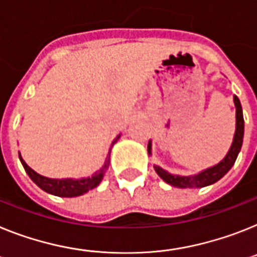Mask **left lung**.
I'll list each match as a JSON object with an SVG mask.
<instances>
[{
    "mask_svg": "<svg viewBox=\"0 0 257 257\" xmlns=\"http://www.w3.org/2000/svg\"><path fill=\"white\" fill-rule=\"evenodd\" d=\"M234 104H235V110H236V124H235V134H234L233 144L230 147L229 152L225 156V159L220 161L217 165L212 166L209 169H205L201 173L192 177H182V175H173L164 170L160 166L155 165L156 173L159 174L161 179L170 186L179 188H199V187H205V186L213 185L217 181H220L223 175L229 172L231 166L234 165L238 153L240 152L243 143V135H244V119H243V111H242V105L236 96H234ZM151 150H152V143H148V155H151Z\"/></svg>",
    "mask_w": 257,
    "mask_h": 257,
    "instance_id": "8db88e82",
    "label": "left lung"
}]
</instances>
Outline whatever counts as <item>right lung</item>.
<instances>
[{"instance_id": "1", "label": "right lung", "mask_w": 257, "mask_h": 257, "mask_svg": "<svg viewBox=\"0 0 257 257\" xmlns=\"http://www.w3.org/2000/svg\"><path fill=\"white\" fill-rule=\"evenodd\" d=\"M119 138V135L117 137V139L114 140L113 144L115 143ZM111 144V147H113ZM110 147V150H111ZM110 150H109V155H107V160L105 161V165L102 166L98 172H96L92 177L88 178H82V179H52L47 178V177H43V175L37 174L35 170L30 168V166L24 162V160L22 159L21 153H19V160H21L22 165H23L24 170L27 172V174L30 175V178L36 183L39 187L43 190V191L48 192V194L56 195V196L60 197H75L80 196V195L85 194L87 191L92 190V188L97 187L100 185V182L104 178V174L106 173L107 168H109V157H110Z\"/></svg>"}]
</instances>
